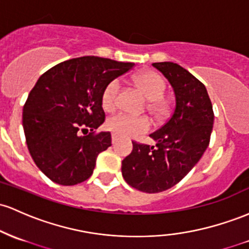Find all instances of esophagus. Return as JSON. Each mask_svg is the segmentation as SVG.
<instances>
[{
  "mask_svg": "<svg viewBox=\"0 0 249 249\" xmlns=\"http://www.w3.org/2000/svg\"><path fill=\"white\" fill-rule=\"evenodd\" d=\"M117 142V137L114 135H112V144H114Z\"/></svg>",
  "mask_w": 249,
  "mask_h": 249,
  "instance_id": "esophagus-1",
  "label": "esophagus"
}]
</instances>
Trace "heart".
Wrapping results in <instances>:
<instances>
[{
  "label": "heart",
  "mask_w": 249,
  "mask_h": 249,
  "mask_svg": "<svg viewBox=\"0 0 249 249\" xmlns=\"http://www.w3.org/2000/svg\"><path fill=\"white\" fill-rule=\"evenodd\" d=\"M136 87L144 94L147 100V110L155 117H160L168 111V105L162 99L166 89V83L158 73L152 71L139 73L133 79ZM120 93V83L118 79H114L106 85L104 89L102 103L106 111H113L118 103ZM106 126L116 136L123 138H133L145 133L150 129V120L146 117L131 116L126 113H119L111 117L106 123Z\"/></svg>",
  "instance_id": "obj_1"
}]
</instances>
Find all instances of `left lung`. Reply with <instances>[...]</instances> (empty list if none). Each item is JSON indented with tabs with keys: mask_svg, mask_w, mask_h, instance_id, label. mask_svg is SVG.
<instances>
[{
	"mask_svg": "<svg viewBox=\"0 0 249 249\" xmlns=\"http://www.w3.org/2000/svg\"><path fill=\"white\" fill-rule=\"evenodd\" d=\"M173 86L176 106L168 122L151 133L155 146L132 142L123 160L122 174L129 185L143 193L170 189L185 176L209 145L214 112L206 86L174 62H155Z\"/></svg>",
	"mask_w": 249,
	"mask_h": 249,
	"instance_id": "8db88e82",
	"label": "left lung"
}]
</instances>
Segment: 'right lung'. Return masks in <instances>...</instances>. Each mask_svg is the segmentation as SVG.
Masks as SVG:
<instances>
[{"label": "right lung", "mask_w": 249, "mask_h": 249, "mask_svg": "<svg viewBox=\"0 0 249 249\" xmlns=\"http://www.w3.org/2000/svg\"><path fill=\"white\" fill-rule=\"evenodd\" d=\"M133 66L81 56L40 76L23 106L22 125L33 160L51 181L74 185L93 174L98 155L111 146L110 132L94 133L105 120L104 89Z\"/></svg>", "instance_id": "right-lung-1"}]
</instances>
